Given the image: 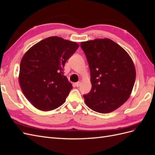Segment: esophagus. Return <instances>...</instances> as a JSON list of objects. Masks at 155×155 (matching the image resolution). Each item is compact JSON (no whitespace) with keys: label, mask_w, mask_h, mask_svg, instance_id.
Here are the masks:
<instances>
[{"label":"esophagus","mask_w":155,"mask_h":155,"mask_svg":"<svg viewBox=\"0 0 155 155\" xmlns=\"http://www.w3.org/2000/svg\"><path fill=\"white\" fill-rule=\"evenodd\" d=\"M75 85H76V86L77 87H79V86L81 85V82H80V81H78V82L75 83Z\"/></svg>","instance_id":"1"}]
</instances>
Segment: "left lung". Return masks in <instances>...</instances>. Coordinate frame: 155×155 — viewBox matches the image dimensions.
<instances>
[{"label":"left lung","instance_id":"left-lung-1","mask_svg":"<svg viewBox=\"0 0 155 155\" xmlns=\"http://www.w3.org/2000/svg\"><path fill=\"white\" fill-rule=\"evenodd\" d=\"M91 70L92 88L83 95L94 111L109 113L129 99L134 85L136 70L128 53L110 39L81 43Z\"/></svg>","mask_w":155,"mask_h":155}]
</instances>
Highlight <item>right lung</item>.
I'll list each match as a JSON object with an SVG mask.
<instances>
[{
    "label": "right lung",
    "mask_w": 155,
    "mask_h": 155,
    "mask_svg": "<svg viewBox=\"0 0 155 155\" xmlns=\"http://www.w3.org/2000/svg\"><path fill=\"white\" fill-rule=\"evenodd\" d=\"M78 47L75 42L53 36L31 46L22 57L20 86L37 109L51 110L64 103L72 85L64 76L63 68Z\"/></svg>",
    "instance_id": "right-lung-1"
}]
</instances>
